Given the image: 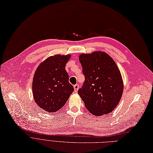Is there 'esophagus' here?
I'll use <instances>...</instances> for the list:
<instances>
[{
    "instance_id": "obj_1",
    "label": "esophagus",
    "mask_w": 153,
    "mask_h": 153,
    "mask_svg": "<svg viewBox=\"0 0 153 153\" xmlns=\"http://www.w3.org/2000/svg\"><path fill=\"white\" fill-rule=\"evenodd\" d=\"M78 88H79V85L76 84V85H74V91H75V92H77L78 90Z\"/></svg>"
}]
</instances>
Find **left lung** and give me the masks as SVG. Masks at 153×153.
<instances>
[{
  "label": "left lung",
  "instance_id": "8db88e82",
  "mask_svg": "<svg viewBox=\"0 0 153 153\" xmlns=\"http://www.w3.org/2000/svg\"><path fill=\"white\" fill-rule=\"evenodd\" d=\"M79 60L85 79L78 93L87 110L97 116L110 113L119 103L123 91L117 65L102 52L81 54Z\"/></svg>",
  "mask_w": 153,
  "mask_h": 153
}]
</instances>
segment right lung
<instances>
[{"instance_id":"right-lung-1","label":"right lung","mask_w":153,"mask_h":153,"mask_svg":"<svg viewBox=\"0 0 153 153\" xmlns=\"http://www.w3.org/2000/svg\"><path fill=\"white\" fill-rule=\"evenodd\" d=\"M70 55L48 57L36 70L32 91L36 103L47 112H55L63 107L74 88L69 83L65 65Z\"/></svg>"}]
</instances>
